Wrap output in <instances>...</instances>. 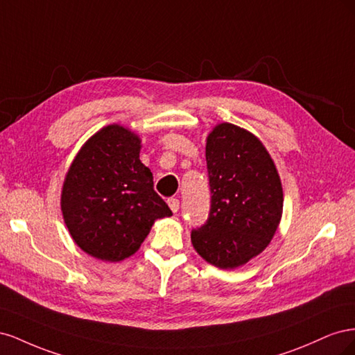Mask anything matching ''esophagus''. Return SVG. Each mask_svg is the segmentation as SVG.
Instances as JSON below:
<instances>
[{"mask_svg": "<svg viewBox=\"0 0 355 355\" xmlns=\"http://www.w3.org/2000/svg\"><path fill=\"white\" fill-rule=\"evenodd\" d=\"M167 204H168L170 210L173 211V213H176V211L179 210V200H178V198H168V200H167Z\"/></svg>", "mask_w": 355, "mask_h": 355, "instance_id": "1", "label": "esophagus"}]
</instances>
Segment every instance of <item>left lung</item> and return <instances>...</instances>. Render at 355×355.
Instances as JSON below:
<instances>
[{
    "instance_id": "obj_1",
    "label": "left lung",
    "mask_w": 355,
    "mask_h": 355,
    "mask_svg": "<svg viewBox=\"0 0 355 355\" xmlns=\"http://www.w3.org/2000/svg\"><path fill=\"white\" fill-rule=\"evenodd\" d=\"M211 206L191 232L196 252L220 270H235L271 243L283 214V187L274 159L253 133L231 123L206 141Z\"/></svg>"
}]
</instances>
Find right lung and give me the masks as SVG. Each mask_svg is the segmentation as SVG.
<instances>
[{
	"label": "right lung",
	"mask_w": 355,
	"mask_h": 355,
	"mask_svg": "<svg viewBox=\"0 0 355 355\" xmlns=\"http://www.w3.org/2000/svg\"><path fill=\"white\" fill-rule=\"evenodd\" d=\"M141 148L130 128L106 125L81 146L63 180V220L75 244L96 259H127L157 219L171 216L139 158Z\"/></svg>",
	"instance_id": "right-lung-1"
}]
</instances>
